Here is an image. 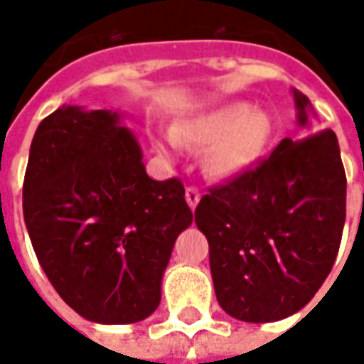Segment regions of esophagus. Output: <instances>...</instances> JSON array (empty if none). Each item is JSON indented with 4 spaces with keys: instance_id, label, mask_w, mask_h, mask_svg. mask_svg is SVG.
Wrapping results in <instances>:
<instances>
[{
    "instance_id": "obj_1",
    "label": "esophagus",
    "mask_w": 364,
    "mask_h": 364,
    "mask_svg": "<svg viewBox=\"0 0 364 364\" xmlns=\"http://www.w3.org/2000/svg\"><path fill=\"white\" fill-rule=\"evenodd\" d=\"M185 198H187V203H189L191 208H197L198 200H200V193H198L197 187H187V191H185Z\"/></svg>"
}]
</instances>
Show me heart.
<instances>
[{
    "instance_id": "b5f03b06",
    "label": "heart",
    "mask_w": 364,
    "mask_h": 364,
    "mask_svg": "<svg viewBox=\"0 0 364 364\" xmlns=\"http://www.w3.org/2000/svg\"><path fill=\"white\" fill-rule=\"evenodd\" d=\"M273 134L271 114L244 101L220 105L173 128L175 142L205 148L203 167L214 179H230L255 166Z\"/></svg>"
}]
</instances>
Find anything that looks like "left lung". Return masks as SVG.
I'll list each match as a JSON object with an SVG mask.
<instances>
[{
	"instance_id": "1",
	"label": "left lung",
	"mask_w": 364,
	"mask_h": 364,
	"mask_svg": "<svg viewBox=\"0 0 364 364\" xmlns=\"http://www.w3.org/2000/svg\"><path fill=\"white\" fill-rule=\"evenodd\" d=\"M298 124L310 101L292 90ZM347 179L333 130L284 138L255 167L213 187L195 210L222 310L253 323L302 310L336 263Z\"/></svg>"
}]
</instances>
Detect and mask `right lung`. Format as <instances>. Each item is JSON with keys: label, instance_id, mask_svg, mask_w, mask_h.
Instances as JSON below:
<instances>
[{"label": "right lung", "instance_id": "obj_1", "mask_svg": "<svg viewBox=\"0 0 364 364\" xmlns=\"http://www.w3.org/2000/svg\"><path fill=\"white\" fill-rule=\"evenodd\" d=\"M23 214L52 287L97 323H134L158 308L175 240L193 222L181 179L148 177L119 112L72 105L36 128Z\"/></svg>", "mask_w": 364, "mask_h": 364}]
</instances>
